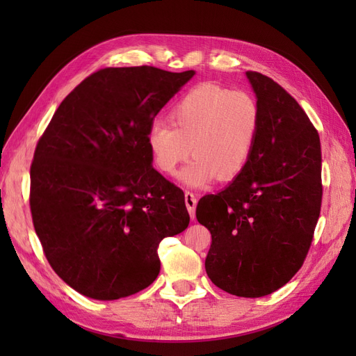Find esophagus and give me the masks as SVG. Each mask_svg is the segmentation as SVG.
Segmentation results:
<instances>
[{"instance_id":"1","label":"esophagus","mask_w":356,"mask_h":356,"mask_svg":"<svg viewBox=\"0 0 356 356\" xmlns=\"http://www.w3.org/2000/svg\"><path fill=\"white\" fill-rule=\"evenodd\" d=\"M186 204H187V209H188V213H190V217L191 218H195V215H196V204H197V197H196V195L195 193H191V191H186Z\"/></svg>"}]
</instances>
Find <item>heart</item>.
I'll use <instances>...</instances> for the list:
<instances>
[{"label":"heart","instance_id":"heart-1","mask_svg":"<svg viewBox=\"0 0 356 356\" xmlns=\"http://www.w3.org/2000/svg\"><path fill=\"white\" fill-rule=\"evenodd\" d=\"M172 127L156 123L147 134L154 166L174 175L190 153L181 174L188 186L238 178L248 166L260 129V108L254 96L203 83L181 96L169 113Z\"/></svg>","mask_w":356,"mask_h":356}]
</instances>
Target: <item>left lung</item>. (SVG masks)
I'll list each match as a JSON object with an SVG mask.
<instances>
[{"label":"left lung","instance_id":"obj_1","mask_svg":"<svg viewBox=\"0 0 356 356\" xmlns=\"http://www.w3.org/2000/svg\"><path fill=\"white\" fill-rule=\"evenodd\" d=\"M260 108L250 163L232 184L203 196L196 218L211 232V281L238 297H263L303 266L321 213V141L282 86L246 71Z\"/></svg>","mask_w":356,"mask_h":356}]
</instances>
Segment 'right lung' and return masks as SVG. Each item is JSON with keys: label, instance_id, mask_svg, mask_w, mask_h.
Wrapping results in <instances>:
<instances>
[{"label": "right lung", "instance_id": "right-lung-1", "mask_svg": "<svg viewBox=\"0 0 356 356\" xmlns=\"http://www.w3.org/2000/svg\"><path fill=\"white\" fill-rule=\"evenodd\" d=\"M195 71L104 68L60 102L31 165L32 222L63 282L96 300L152 285L159 243L187 229L184 191L152 165L154 117Z\"/></svg>", "mask_w": 356, "mask_h": 356}]
</instances>
